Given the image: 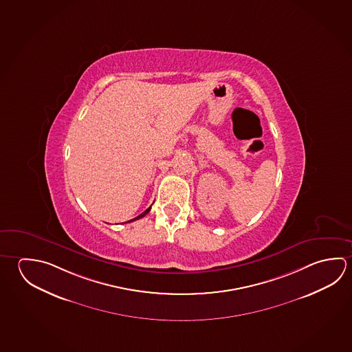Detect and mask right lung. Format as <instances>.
Segmentation results:
<instances>
[{"mask_svg":"<svg viewBox=\"0 0 352 352\" xmlns=\"http://www.w3.org/2000/svg\"><path fill=\"white\" fill-rule=\"evenodd\" d=\"M149 211H151V206H149L148 209L146 210V211H143L142 214L141 215L137 216V217H135V219H132V220H129L127 222H132L135 221V220H138V219H142V217H144V216L147 215L148 214Z\"/></svg>","mask_w":352,"mask_h":352,"instance_id":"obj_1","label":"right lung"}]
</instances>
